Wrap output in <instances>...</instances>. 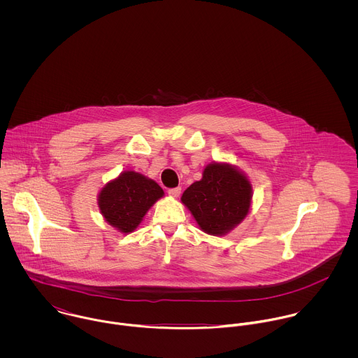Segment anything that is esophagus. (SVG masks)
Instances as JSON below:
<instances>
[{
  "label": "esophagus",
  "instance_id": "1",
  "mask_svg": "<svg viewBox=\"0 0 358 358\" xmlns=\"http://www.w3.org/2000/svg\"><path fill=\"white\" fill-rule=\"evenodd\" d=\"M180 192H182V189H180V187H172V189H169V190H168V194H169L171 197H179Z\"/></svg>",
  "mask_w": 358,
  "mask_h": 358
}]
</instances>
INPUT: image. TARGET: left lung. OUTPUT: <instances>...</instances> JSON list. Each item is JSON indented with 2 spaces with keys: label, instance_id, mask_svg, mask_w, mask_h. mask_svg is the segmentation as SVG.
<instances>
[{
  "label": "left lung",
  "instance_id": "left-lung-1",
  "mask_svg": "<svg viewBox=\"0 0 358 358\" xmlns=\"http://www.w3.org/2000/svg\"><path fill=\"white\" fill-rule=\"evenodd\" d=\"M252 199L250 180L229 164H209L203 179L182 196L199 226L210 236H223L248 213Z\"/></svg>",
  "mask_w": 358,
  "mask_h": 358
}]
</instances>
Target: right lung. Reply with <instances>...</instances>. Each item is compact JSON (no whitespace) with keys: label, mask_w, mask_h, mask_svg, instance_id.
Returning <instances> with one entry per match:
<instances>
[{"label":"right lung","mask_w":358,"mask_h":358,"mask_svg":"<svg viewBox=\"0 0 358 358\" xmlns=\"http://www.w3.org/2000/svg\"><path fill=\"white\" fill-rule=\"evenodd\" d=\"M162 196V189L154 180L138 172L127 171L103 187L99 208L111 226L122 233H131Z\"/></svg>","instance_id":"obj_1"}]
</instances>
